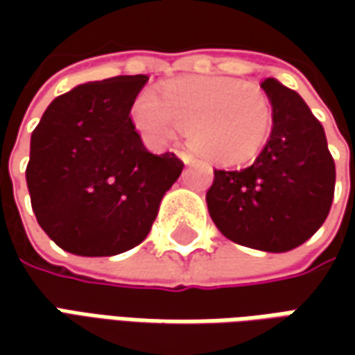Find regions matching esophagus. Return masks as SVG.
Masks as SVG:
<instances>
[{
    "instance_id": "1",
    "label": "esophagus",
    "mask_w": 355,
    "mask_h": 355,
    "mask_svg": "<svg viewBox=\"0 0 355 355\" xmlns=\"http://www.w3.org/2000/svg\"><path fill=\"white\" fill-rule=\"evenodd\" d=\"M178 156H180V159L184 162L185 166H191V164L196 162V159H193V156H191L189 152H178Z\"/></svg>"
}]
</instances>
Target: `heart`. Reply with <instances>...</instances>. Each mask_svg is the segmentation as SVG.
<instances>
[{"label": "heart", "mask_w": 355, "mask_h": 355, "mask_svg": "<svg viewBox=\"0 0 355 355\" xmlns=\"http://www.w3.org/2000/svg\"><path fill=\"white\" fill-rule=\"evenodd\" d=\"M132 120L152 144L171 142L180 130L209 162L241 164L259 154L272 128V103L252 83L229 76H189L170 83L162 96L146 90Z\"/></svg>", "instance_id": "1"}]
</instances>
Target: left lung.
I'll list each match as a JSON object with an SVG mask.
<instances>
[{
    "label": "left lung",
    "mask_w": 355,
    "mask_h": 355,
    "mask_svg": "<svg viewBox=\"0 0 355 355\" xmlns=\"http://www.w3.org/2000/svg\"><path fill=\"white\" fill-rule=\"evenodd\" d=\"M272 130L263 152L241 170H215L207 207L217 229L243 247L284 252L326 221L334 199L336 166L326 134L306 103L266 78Z\"/></svg>",
    "instance_id": "1"
}]
</instances>
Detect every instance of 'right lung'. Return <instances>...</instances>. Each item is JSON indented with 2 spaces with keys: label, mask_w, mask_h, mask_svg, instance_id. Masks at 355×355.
Returning <instances> with one entry per match:
<instances>
[{
  "label": "right lung",
  "mask_w": 355,
  "mask_h": 355,
  "mask_svg": "<svg viewBox=\"0 0 355 355\" xmlns=\"http://www.w3.org/2000/svg\"><path fill=\"white\" fill-rule=\"evenodd\" d=\"M146 75L80 85L49 104L25 170L37 223L61 249L112 257L140 245L180 178L175 154L146 150L130 110Z\"/></svg>",
  "instance_id": "1"
}]
</instances>
